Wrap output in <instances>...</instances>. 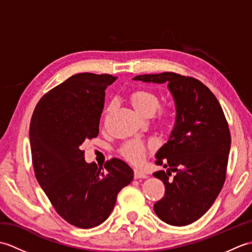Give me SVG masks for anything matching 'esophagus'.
Masks as SVG:
<instances>
[{"label":"esophagus","instance_id":"34e87169","mask_svg":"<svg viewBox=\"0 0 252 252\" xmlns=\"http://www.w3.org/2000/svg\"><path fill=\"white\" fill-rule=\"evenodd\" d=\"M134 178L135 179H146L147 175H146L145 172H143V171L135 169L134 170Z\"/></svg>","mask_w":252,"mask_h":252}]
</instances>
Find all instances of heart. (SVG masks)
Masks as SVG:
<instances>
[{
    "label": "heart",
    "instance_id": "obj_1",
    "mask_svg": "<svg viewBox=\"0 0 252 252\" xmlns=\"http://www.w3.org/2000/svg\"><path fill=\"white\" fill-rule=\"evenodd\" d=\"M129 99L133 108L142 116L153 115L159 106L158 96L152 92V91L145 89L133 91L130 94ZM111 108L112 105L107 107V109L105 110V115L108 114ZM175 112V108L172 105L159 107L157 110V118L163 125H167V123H170L171 121L174 120ZM145 145L140 141H130L126 143L121 148L122 156L133 163L141 162L144 159V156H145Z\"/></svg>",
    "mask_w": 252,
    "mask_h": 252
}]
</instances>
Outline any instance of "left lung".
<instances>
[{"label":"left lung","instance_id":"left-lung-1","mask_svg":"<svg viewBox=\"0 0 252 252\" xmlns=\"http://www.w3.org/2000/svg\"><path fill=\"white\" fill-rule=\"evenodd\" d=\"M134 81L168 84L175 105V121L168 142L156 153L157 164L169 167L155 178L165 187L154 210L160 220L185 226L210 209L223 187L231 134L217 97L205 84L174 72L142 74ZM170 170L176 173L169 179Z\"/></svg>","mask_w":252,"mask_h":252}]
</instances>
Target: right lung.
Wrapping results in <instances>:
<instances>
[{
  "mask_svg": "<svg viewBox=\"0 0 252 252\" xmlns=\"http://www.w3.org/2000/svg\"><path fill=\"white\" fill-rule=\"evenodd\" d=\"M111 74L78 73L40 99L30 122V147L35 178L63 220L80 228L103 223L117 195L133 180V170L114 158L103 167L88 163L81 151L96 137Z\"/></svg>",
  "mask_w": 252,
  "mask_h": 252,
  "instance_id": "add662e5",
  "label": "right lung"
}]
</instances>
